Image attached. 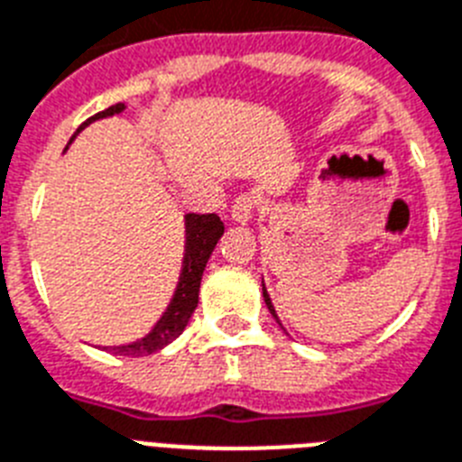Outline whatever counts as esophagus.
I'll list each match as a JSON object with an SVG mask.
<instances>
[{"instance_id":"obj_1","label":"esophagus","mask_w":462,"mask_h":462,"mask_svg":"<svg viewBox=\"0 0 462 462\" xmlns=\"http://www.w3.org/2000/svg\"><path fill=\"white\" fill-rule=\"evenodd\" d=\"M254 208H257V199L250 196V193H243V196H238V199L234 200V205H231V219L238 224L250 222L252 215H254Z\"/></svg>"}]
</instances>
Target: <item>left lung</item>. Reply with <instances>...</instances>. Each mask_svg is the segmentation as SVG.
I'll use <instances>...</instances> for the list:
<instances>
[{"label": "left lung", "instance_id": "1", "mask_svg": "<svg viewBox=\"0 0 462 462\" xmlns=\"http://www.w3.org/2000/svg\"><path fill=\"white\" fill-rule=\"evenodd\" d=\"M262 291H263V301H266V306H269L271 315H273V318H275V322H278V325H280V320H278V313H275V309H273V303H271V297H269V291H266V287H263V280H262ZM280 327H282V325H280ZM282 329H285V327H282Z\"/></svg>", "mask_w": 462, "mask_h": 462}]
</instances>
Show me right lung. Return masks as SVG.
I'll return each mask as SVG.
<instances>
[{
	"label": "right lung",
	"instance_id": "1",
	"mask_svg": "<svg viewBox=\"0 0 462 462\" xmlns=\"http://www.w3.org/2000/svg\"><path fill=\"white\" fill-rule=\"evenodd\" d=\"M124 109V102L112 105V107H107L105 112H97L96 116H90L88 121H84V124L79 125V130H84L86 125L97 121V118H107L114 116V114H121ZM184 228H187V243H184L182 273H180V282H177V290L175 294H172L171 303H168V309H165V313L161 315V320L153 325V329L147 337L137 338V341L125 346H107V350H112L114 355H128V357L152 355L156 353V350L165 348L168 344H172V341L184 332V327L189 325V318H191V313L196 310V306H199V290L205 263L210 259L217 240L222 238L224 222L215 215V212H210V215L189 212V215H184Z\"/></svg>",
	"mask_w": 462,
	"mask_h": 462
}]
</instances>
